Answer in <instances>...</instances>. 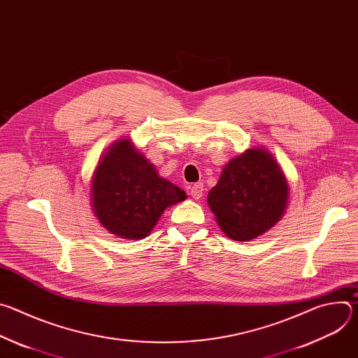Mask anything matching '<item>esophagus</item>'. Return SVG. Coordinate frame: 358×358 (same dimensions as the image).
Here are the masks:
<instances>
[{
    "label": "esophagus",
    "mask_w": 358,
    "mask_h": 358,
    "mask_svg": "<svg viewBox=\"0 0 358 358\" xmlns=\"http://www.w3.org/2000/svg\"><path fill=\"white\" fill-rule=\"evenodd\" d=\"M202 192H203V184H202V182L194 184V185L191 187V191H189V194H191V196H192L194 199H199V198L202 196Z\"/></svg>",
    "instance_id": "34e87169"
}]
</instances>
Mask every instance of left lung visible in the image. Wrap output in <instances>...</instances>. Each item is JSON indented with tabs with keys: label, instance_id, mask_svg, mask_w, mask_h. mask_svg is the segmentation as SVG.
<instances>
[{
	"label": "left lung",
	"instance_id": "left-lung-1",
	"mask_svg": "<svg viewBox=\"0 0 358 358\" xmlns=\"http://www.w3.org/2000/svg\"><path fill=\"white\" fill-rule=\"evenodd\" d=\"M207 202L222 232L246 242L283 218L289 206L287 178L271 151L252 147L224 166Z\"/></svg>",
	"mask_w": 358,
	"mask_h": 358
}]
</instances>
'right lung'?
<instances>
[{"label":"right lung","mask_w":358,"mask_h":358,"mask_svg":"<svg viewBox=\"0 0 358 358\" xmlns=\"http://www.w3.org/2000/svg\"><path fill=\"white\" fill-rule=\"evenodd\" d=\"M187 198L160 177L130 138H119L101 155L90 180V206L100 225L130 241L151 234L163 213Z\"/></svg>","instance_id":"add662e5"}]
</instances>
